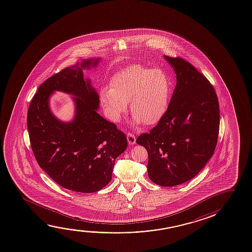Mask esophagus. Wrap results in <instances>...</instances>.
Wrapping results in <instances>:
<instances>
[{
    "instance_id": "obj_1",
    "label": "esophagus",
    "mask_w": 252,
    "mask_h": 252,
    "mask_svg": "<svg viewBox=\"0 0 252 252\" xmlns=\"http://www.w3.org/2000/svg\"><path fill=\"white\" fill-rule=\"evenodd\" d=\"M126 138H127L128 143L130 144V145L135 144L136 137L133 133H132V132H128Z\"/></svg>"
}]
</instances>
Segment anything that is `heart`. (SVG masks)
Instances as JSON below:
<instances>
[{
    "mask_svg": "<svg viewBox=\"0 0 252 252\" xmlns=\"http://www.w3.org/2000/svg\"><path fill=\"white\" fill-rule=\"evenodd\" d=\"M170 95L171 83L166 72L160 69L132 65L112 78L110 88L101 91L100 102L106 116L118 122L130 100V109L136 121L153 126L164 116Z\"/></svg>",
    "mask_w": 252,
    "mask_h": 252,
    "instance_id": "b5f03b06",
    "label": "heart"
}]
</instances>
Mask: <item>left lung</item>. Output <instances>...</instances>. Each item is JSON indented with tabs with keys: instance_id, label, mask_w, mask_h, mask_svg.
I'll return each instance as SVG.
<instances>
[{
	"instance_id": "1",
	"label": "left lung",
	"mask_w": 252,
	"mask_h": 252,
	"mask_svg": "<svg viewBox=\"0 0 252 252\" xmlns=\"http://www.w3.org/2000/svg\"><path fill=\"white\" fill-rule=\"evenodd\" d=\"M176 86L162 119L136 143L147 149V174L155 184L177 186L204 167L217 147L220 111L213 85L184 58L165 56Z\"/></svg>"
}]
</instances>
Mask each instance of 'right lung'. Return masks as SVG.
I'll use <instances>...</instances> for the list:
<instances>
[{"label":"right lung","instance_id":"right-lung-1","mask_svg":"<svg viewBox=\"0 0 252 252\" xmlns=\"http://www.w3.org/2000/svg\"><path fill=\"white\" fill-rule=\"evenodd\" d=\"M98 60L67 67L43 82L31 99L27 126L40 167L60 186L79 193L97 192L112 179L115 159L127 147L124 132L97 112L99 97L85 81L83 69ZM54 90L75 96L76 116L63 124L52 115L48 97Z\"/></svg>","mask_w":252,"mask_h":252}]
</instances>
